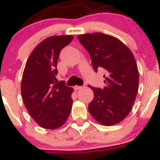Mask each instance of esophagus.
I'll return each instance as SVG.
<instances>
[{
  "instance_id": "esophagus-1",
  "label": "esophagus",
  "mask_w": 160,
  "mask_h": 160,
  "mask_svg": "<svg viewBox=\"0 0 160 160\" xmlns=\"http://www.w3.org/2000/svg\"><path fill=\"white\" fill-rule=\"evenodd\" d=\"M83 88V87L82 86H75L74 87V90H80Z\"/></svg>"
}]
</instances>
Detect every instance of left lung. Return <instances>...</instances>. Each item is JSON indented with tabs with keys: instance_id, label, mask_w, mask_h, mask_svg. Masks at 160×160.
Returning <instances> with one entry per match:
<instances>
[{
	"instance_id": "8db88e82",
	"label": "left lung",
	"mask_w": 160,
	"mask_h": 160,
	"mask_svg": "<svg viewBox=\"0 0 160 160\" xmlns=\"http://www.w3.org/2000/svg\"><path fill=\"white\" fill-rule=\"evenodd\" d=\"M77 38L89 52L93 70H106L104 89L89 86L93 92L90 114L101 125L118 124L132 111L138 93L139 73L133 53L118 38L101 32L82 34Z\"/></svg>"
}]
</instances>
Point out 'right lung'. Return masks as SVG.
Returning <instances> with one entry per match:
<instances>
[{
    "label": "right lung",
    "instance_id": "1",
    "mask_svg": "<svg viewBox=\"0 0 160 160\" xmlns=\"http://www.w3.org/2000/svg\"><path fill=\"white\" fill-rule=\"evenodd\" d=\"M72 38L70 35L46 38L35 46L25 64L22 98L31 117L43 128H59L70 116L73 89L58 83L56 75L60 51Z\"/></svg>",
    "mask_w": 160,
    "mask_h": 160
}]
</instances>
